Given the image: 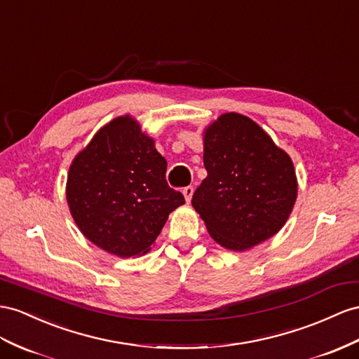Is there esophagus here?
I'll return each mask as SVG.
<instances>
[{
    "label": "esophagus",
    "mask_w": 359,
    "mask_h": 359,
    "mask_svg": "<svg viewBox=\"0 0 359 359\" xmlns=\"http://www.w3.org/2000/svg\"><path fill=\"white\" fill-rule=\"evenodd\" d=\"M182 192H183V197H185V200H187L188 203H189L191 198H192V192H194V188H192V187L189 185V187H185V188H183V189H182Z\"/></svg>",
    "instance_id": "obj_1"
}]
</instances>
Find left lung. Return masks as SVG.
Segmentation results:
<instances>
[{
	"label": "left lung",
	"instance_id": "8db88e82",
	"mask_svg": "<svg viewBox=\"0 0 359 359\" xmlns=\"http://www.w3.org/2000/svg\"><path fill=\"white\" fill-rule=\"evenodd\" d=\"M208 171L192 206L224 249L244 252L278 233L297 198L290 156L249 116L229 112L206 127Z\"/></svg>",
	"mask_w": 359,
	"mask_h": 359
}]
</instances>
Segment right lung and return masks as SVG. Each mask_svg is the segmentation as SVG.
<instances>
[{
	"instance_id": "right-lung-1",
	"label": "right lung",
	"mask_w": 359,
	"mask_h": 359,
	"mask_svg": "<svg viewBox=\"0 0 359 359\" xmlns=\"http://www.w3.org/2000/svg\"><path fill=\"white\" fill-rule=\"evenodd\" d=\"M165 172L167 161L135 118L101 127L68 172L67 200L80 232L119 258L150 252L168 215L185 203Z\"/></svg>"
}]
</instances>
